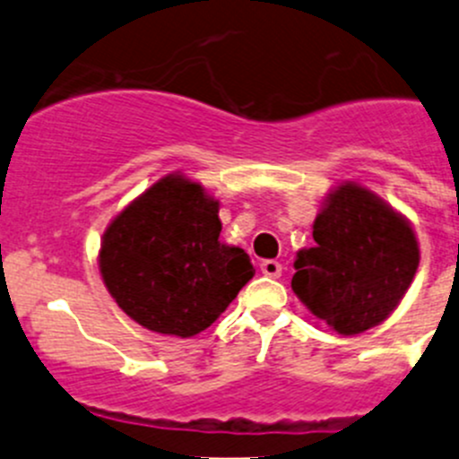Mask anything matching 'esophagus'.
Returning a JSON list of instances; mask_svg holds the SVG:
<instances>
[{
	"label": "esophagus",
	"mask_w": 459,
	"mask_h": 459,
	"mask_svg": "<svg viewBox=\"0 0 459 459\" xmlns=\"http://www.w3.org/2000/svg\"><path fill=\"white\" fill-rule=\"evenodd\" d=\"M259 271H262L266 277H280L281 264L275 262V259H264V262L259 264Z\"/></svg>",
	"instance_id": "1"
}]
</instances>
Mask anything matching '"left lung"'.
<instances>
[{
	"label": "left lung",
	"mask_w": 459,
	"mask_h": 459,
	"mask_svg": "<svg viewBox=\"0 0 459 459\" xmlns=\"http://www.w3.org/2000/svg\"><path fill=\"white\" fill-rule=\"evenodd\" d=\"M316 247L295 257L293 293L340 335L377 326L402 302L420 264L411 221L367 186L342 182L313 221Z\"/></svg>",
	"instance_id": "left-lung-1"
}]
</instances>
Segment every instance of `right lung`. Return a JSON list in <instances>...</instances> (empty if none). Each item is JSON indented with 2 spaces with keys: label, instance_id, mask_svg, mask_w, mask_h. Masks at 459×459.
Instances as JSON below:
<instances>
[{
  "label": "right lung",
  "instance_id": "right-lung-1",
  "mask_svg": "<svg viewBox=\"0 0 459 459\" xmlns=\"http://www.w3.org/2000/svg\"><path fill=\"white\" fill-rule=\"evenodd\" d=\"M220 202L170 173L104 230L100 273L128 317L161 335L206 331L255 275L244 248L220 242Z\"/></svg>",
  "mask_w": 459,
  "mask_h": 459
}]
</instances>
